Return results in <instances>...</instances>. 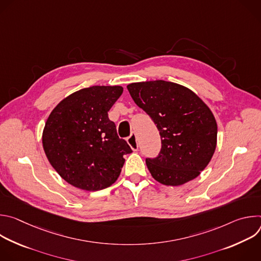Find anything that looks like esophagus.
Instances as JSON below:
<instances>
[{
    "label": "esophagus",
    "instance_id": "34e87169",
    "mask_svg": "<svg viewBox=\"0 0 261 261\" xmlns=\"http://www.w3.org/2000/svg\"><path fill=\"white\" fill-rule=\"evenodd\" d=\"M127 141L129 143V145L131 146V148L133 151H137L138 150V142H137V138H136V134L132 133L128 138Z\"/></svg>",
    "mask_w": 261,
    "mask_h": 261
}]
</instances>
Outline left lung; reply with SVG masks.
I'll use <instances>...</instances> for the list:
<instances>
[{"mask_svg":"<svg viewBox=\"0 0 261 261\" xmlns=\"http://www.w3.org/2000/svg\"><path fill=\"white\" fill-rule=\"evenodd\" d=\"M127 89L161 136L158 156L145 159L152 176L166 186L197 177L217 144V123L211 109L191 90L170 82L134 83Z\"/></svg>","mask_w":261,"mask_h":261,"instance_id":"1","label":"left lung"}]
</instances>
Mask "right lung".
I'll list each match as a JSON object with an SVG mask.
<instances>
[{
	"label": "right lung",
	"mask_w": 261,
	"mask_h": 261,
	"mask_svg": "<svg viewBox=\"0 0 261 261\" xmlns=\"http://www.w3.org/2000/svg\"><path fill=\"white\" fill-rule=\"evenodd\" d=\"M120 86H94L71 94L49 115L42 135L46 157L74 187L98 191L113 185L132 153L119 137L108 111L120 98Z\"/></svg>",
	"instance_id": "add662e5"
}]
</instances>
